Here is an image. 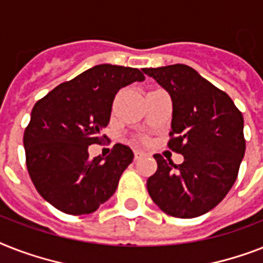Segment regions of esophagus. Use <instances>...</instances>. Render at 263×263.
Listing matches in <instances>:
<instances>
[{
    "mask_svg": "<svg viewBox=\"0 0 263 263\" xmlns=\"http://www.w3.org/2000/svg\"><path fill=\"white\" fill-rule=\"evenodd\" d=\"M134 154H135L136 161H138V159H140V158L144 155V153H143V151H140V150H135V151H134Z\"/></svg>",
    "mask_w": 263,
    "mask_h": 263,
    "instance_id": "34e87169",
    "label": "esophagus"
}]
</instances>
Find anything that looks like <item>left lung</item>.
<instances>
[{
  "label": "left lung",
  "instance_id": "left-lung-1",
  "mask_svg": "<svg viewBox=\"0 0 263 263\" xmlns=\"http://www.w3.org/2000/svg\"><path fill=\"white\" fill-rule=\"evenodd\" d=\"M173 101L167 146L183 155L181 165L155 154L158 168L147 191L173 217L201 216L223 200L238 177L246 150L243 115L226 91L186 65L143 69Z\"/></svg>",
  "mask_w": 263,
  "mask_h": 263
}]
</instances>
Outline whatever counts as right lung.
Instances as JSON below:
<instances>
[{"mask_svg":"<svg viewBox=\"0 0 263 263\" xmlns=\"http://www.w3.org/2000/svg\"><path fill=\"white\" fill-rule=\"evenodd\" d=\"M143 80L138 69L98 65L36 102L23 139L25 162L36 191L51 205L80 216L112 197L134 153L116 143L104 159L90 158L87 148L106 139L101 131L117 91Z\"/></svg>","mask_w":263,"mask_h":263,"instance_id":"add662e5","label":"right lung"}]
</instances>
